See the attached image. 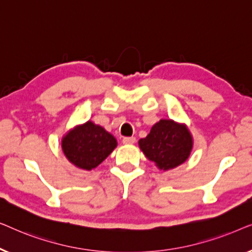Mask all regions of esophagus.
<instances>
[{"label":"esophagus","mask_w":252,"mask_h":252,"mask_svg":"<svg viewBox=\"0 0 252 252\" xmlns=\"http://www.w3.org/2000/svg\"><path fill=\"white\" fill-rule=\"evenodd\" d=\"M135 141H136V139L134 136H128V137H124L123 143L124 144H133Z\"/></svg>","instance_id":"esophagus-1"}]
</instances>
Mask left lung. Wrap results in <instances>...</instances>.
I'll return each instance as SVG.
<instances>
[{
    "label": "left lung",
    "instance_id": "obj_1",
    "mask_svg": "<svg viewBox=\"0 0 252 252\" xmlns=\"http://www.w3.org/2000/svg\"><path fill=\"white\" fill-rule=\"evenodd\" d=\"M139 146L148 159L156 163L160 170H170L187 160L192 139L185 125L161 119L155 124L147 137L139 141Z\"/></svg>",
    "mask_w": 252,
    "mask_h": 252
}]
</instances>
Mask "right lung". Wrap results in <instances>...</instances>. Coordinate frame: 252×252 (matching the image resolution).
<instances>
[{
  "label": "right lung",
  "mask_w": 252,
  "mask_h": 252,
  "mask_svg": "<svg viewBox=\"0 0 252 252\" xmlns=\"http://www.w3.org/2000/svg\"><path fill=\"white\" fill-rule=\"evenodd\" d=\"M117 147V141L103 127L87 122L71 130L62 141L65 156L75 166L92 170Z\"/></svg>",
  "instance_id": "obj_1"
}]
</instances>
